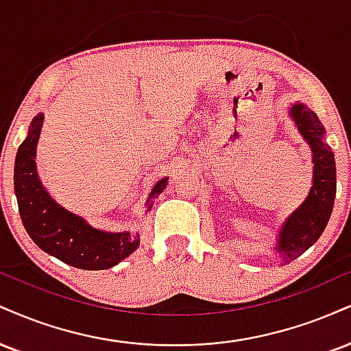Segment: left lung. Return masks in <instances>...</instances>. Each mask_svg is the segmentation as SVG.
Returning <instances> with one entry per match:
<instances>
[{"label": "left lung", "mask_w": 351, "mask_h": 351, "mask_svg": "<svg viewBox=\"0 0 351 351\" xmlns=\"http://www.w3.org/2000/svg\"><path fill=\"white\" fill-rule=\"evenodd\" d=\"M291 116L314 154V184L307 199L291 214L280 230L276 250L285 261L298 258L317 242L330 219L337 194L335 158L332 149L324 141L325 129L317 114L309 111L304 104H294L291 108Z\"/></svg>", "instance_id": "obj_1"}]
</instances>
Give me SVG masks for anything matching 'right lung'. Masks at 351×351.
<instances>
[{
    "label": "right lung",
    "instance_id": "right-lung-1",
    "mask_svg": "<svg viewBox=\"0 0 351 351\" xmlns=\"http://www.w3.org/2000/svg\"><path fill=\"white\" fill-rule=\"evenodd\" d=\"M42 121V114L32 119L26 141L19 145L14 163V191L21 219L29 237L45 253L70 267L80 269L111 268L138 247V234H108L93 229L82 217L63 209L49 196L40 184L34 162ZM167 180L163 178L155 184L150 199L163 191ZM150 208L152 206H149Z\"/></svg>",
    "mask_w": 351,
    "mask_h": 351
}]
</instances>
